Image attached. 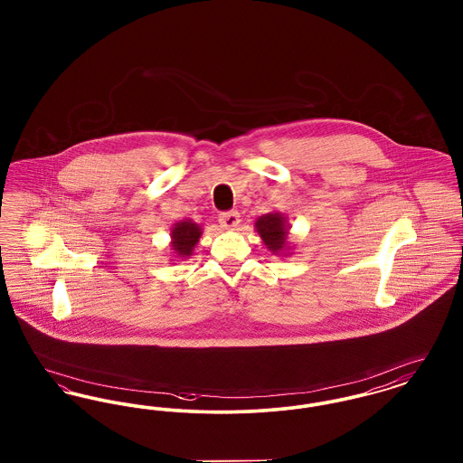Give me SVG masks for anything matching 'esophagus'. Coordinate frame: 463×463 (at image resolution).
Segmentation results:
<instances>
[{"label": "esophagus", "mask_w": 463, "mask_h": 463, "mask_svg": "<svg viewBox=\"0 0 463 463\" xmlns=\"http://www.w3.org/2000/svg\"><path fill=\"white\" fill-rule=\"evenodd\" d=\"M218 222L223 229L231 231V229H236L240 225V213L238 212H225V213H220Z\"/></svg>", "instance_id": "obj_1"}]
</instances>
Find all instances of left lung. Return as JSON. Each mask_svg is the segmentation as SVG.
I'll return each instance as SVG.
<instances>
[{"label": "left lung", "mask_w": 463, "mask_h": 463, "mask_svg": "<svg viewBox=\"0 0 463 463\" xmlns=\"http://www.w3.org/2000/svg\"><path fill=\"white\" fill-rule=\"evenodd\" d=\"M255 231L259 232L262 243L266 248L278 255L287 257L290 255V243H288V222L287 217L279 212H271L255 220Z\"/></svg>", "instance_id": "obj_1"}]
</instances>
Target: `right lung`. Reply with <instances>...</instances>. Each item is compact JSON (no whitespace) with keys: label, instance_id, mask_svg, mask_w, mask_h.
Here are the masks:
<instances>
[{"label":"right lung","instance_id":"right-lung-1","mask_svg":"<svg viewBox=\"0 0 463 463\" xmlns=\"http://www.w3.org/2000/svg\"><path fill=\"white\" fill-rule=\"evenodd\" d=\"M203 236V229L199 223L192 220H180L171 227V250L175 260L189 259L195 245ZM173 260V259H171Z\"/></svg>","mask_w":463,"mask_h":463}]
</instances>
